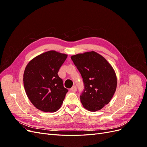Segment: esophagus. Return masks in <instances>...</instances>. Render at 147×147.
<instances>
[{
  "mask_svg": "<svg viewBox=\"0 0 147 147\" xmlns=\"http://www.w3.org/2000/svg\"><path fill=\"white\" fill-rule=\"evenodd\" d=\"M70 90H71V91H72V92H76L77 91V87L75 86H74L70 88Z\"/></svg>",
  "mask_w": 147,
  "mask_h": 147,
  "instance_id": "obj_1",
  "label": "esophagus"
}]
</instances>
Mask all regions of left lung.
I'll list each match as a JSON object with an SVG mask.
<instances>
[{"label": "left lung", "mask_w": 147, "mask_h": 147, "mask_svg": "<svg viewBox=\"0 0 147 147\" xmlns=\"http://www.w3.org/2000/svg\"><path fill=\"white\" fill-rule=\"evenodd\" d=\"M81 74L84 90L80 96L84 109L96 112L108 104L117 86V78L112 66L104 57L94 51L71 56Z\"/></svg>", "instance_id": "obj_1"}]
</instances>
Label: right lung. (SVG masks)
<instances>
[{
    "label": "right lung",
    "mask_w": 147,
    "mask_h": 147,
    "mask_svg": "<svg viewBox=\"0 0 147 147\" xmlns=\"http://www.w3.org/2000/svg\"><path fill=\"white\" fill-rule=\"evenodd\" d=\"M67 55L51 50L37 56L26 65L23 83L31 103L45 112H55L63 104L67 90L58 76Z\"/></svg>",
    "instance_id": "add662e5"
}]
</instances>
